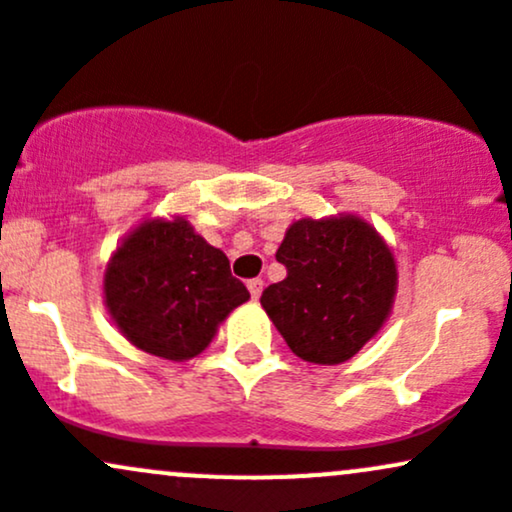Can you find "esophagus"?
<instances>
[{
  "label": "esophagus",
  "mask_w": 512,
  "mask_h": 512,
  "mask_svg": "<svg viewBox=\"0 0 512 512\" xmlns=\"http://www.w3.org/2000/svg\"><path fill=\"white\" fill-rule=\"evenodd\" d=\"M249 293H251V298H254V300L261 298V293H263V281H261V278H251V281H249Z\"/></svg>",
  "instance_id": "34e87169"
}]
</instances>
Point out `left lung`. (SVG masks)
Segmentation results:
<instances>
[{
  "label": "left lung",
  "instance_id": "8db88e82",
  "mask_svg": "<svg viewBox=\"0 0 512 512\" xmlns=\"http://www.w3.org/2000/svg\"><path fill=\"white\" fill-rule=\"evenodd\" d=\"M276 261L288 276L263 291L261 305L300 360H352L387 323L397 261L370 221L357 214L293 221Z\"/></svg>",
  "mask_w": 512,
  "mask_h": 512
}]
</instances>
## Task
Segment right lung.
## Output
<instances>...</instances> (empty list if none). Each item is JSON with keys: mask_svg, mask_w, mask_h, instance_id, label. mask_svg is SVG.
<instances>
[{"mask_svg": "<svg viewBox=\"0 0 512 512\" xmlns=\"http://www.w3.org/2000/svg\"><path fill=\"white\" fill-rule=\"evenodd\" d=\"M249 298L224 251L184 217L142 221L103 273V303L125 340L172 362L207 350L226 315Z\"/></svg>", "mask_w": 512, "mask_h": 512, "instance_id": "add662e5", "label": "right lung"}]
</instances>
